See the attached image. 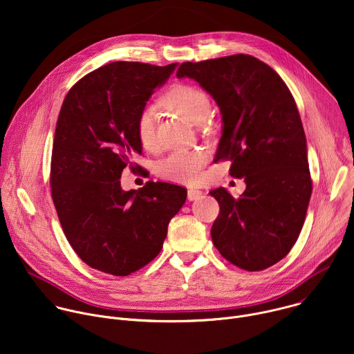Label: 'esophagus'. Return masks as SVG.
Listing matches in <instances>:
<instances>
[{
	"instance_id": "1",
	"label": "esophagus",
	"mask_w": 354,
	"mask_h": 354,
	"mask_svg": "<svg viewBox=\"0 0 354 354\" xmlns=\"http://www.w3.org/2000/svg\"><path fill=\"white\" fill-rule=\"evenodd\" d=\"M201 196H203V192H201V190H197V189H189V190H187V198H189L190 201L198 200Z\"/></svg>"
}]
</instances>
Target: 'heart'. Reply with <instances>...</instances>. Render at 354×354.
Masks as SVG:
<instances>
[{
  "label": "heart",
  "mask_w": 354,
  "mask_h": 354,
  "mask_svg": "<svg viewBox=\"0 0 354 354\" xmlns=\"http://www.w3.org/2000/svg\"><path fill=\"white\" fill-rule=\"evenodd\" d=\"M164 105L194 124L205 123L212 113V102L206 92L193 85L179 84L172 86L162 99ZM157 115L153 106H145L136 119V136L144 149L157 145ZM207 162V154L201 149H178L161 160L157 174L162 179L178 183H194L201 176Z\"/></svg>",
  "instance_id": "b5f03b06"
}]
</instances>
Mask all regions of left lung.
<instances>
[{"instance_id":"8db88e82","label":"left lung","mask_w":354,"mask_h":354,"mask_svg":"<svg viewBox=\"0 0 354 354\" xmlns=\"http://www.w3.org/2000/svg\"><path fill=\"white\" fill-rule=\"evenodd\" d=\"M176 77L197 81L216 100L223 136L214 160H230V175L246 183L238 198L224 187L210 192L220 205L213 243L243 270L268 269L295 243L313 192L295 100L272 67L249 55L186 62Z\"/></svg>"}]
</instances>
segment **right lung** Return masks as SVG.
I'll use <instances>...</instances> for the list:
<instances>
[{
    "mask_svg": "<svg viewBox=\"0 0 354 354\" xmlns=\"http://www.w3.org/2000/svg\"><path fill=\"white\" fill-rule=\"evenodd\" d=\"M115 62L81 78L56 124L50 186L62 228L88 266L113 276L144 268L162 249L182 186L148 180L124 192L120 176L141 154L136 119L176 68Z\"/></svg>",
    "mask_w": 354,
    "mask_h": 354,
    "instance_id": "1",
    "label": "right lung"
}]
</instances>
